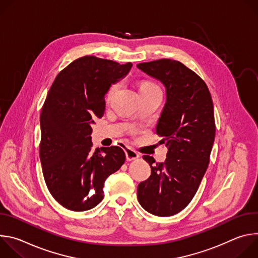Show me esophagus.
Segmentation results:
<instances>
[{
  "label": "esophagus",
  "instance_id": "34e87169",
  "mask_svg": "<svg viewBox=\"0 0 258 258\" xmlns=\"http://www.w3.org/2000/svg\"><path fill=\"white\" fill-rule=\"evenodd\" d=\"M124 152H125V156H126L127 161H134V160H136L140 157V155L134 149H132L131 147H127V148L124 150Z\"/></svg>",
  "mask_w": 258,
  "mask_h": 258
}]
</instances>
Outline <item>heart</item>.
<instances>
[{"label":"heart","mask_w":258,"mask_h":258,"mask_svg":"<svg viewBox=\"0 0 258 258\" xmlns=\"http://www.w3.org/2000/svg\"><path fill=\"white\" fill-rule=\"evenodd\" d=\"M116 88H117V85H116V84H115V85H112L111 87H110V89H109L108 92H107V98L111 97V95L115 92ZM156 88H158L156 85H154V84H152V83H149V82H145V83H142V84L140 85L139 90H152V89H156Z\"/></svg>","instance_id":"obj_1"}]
</instances>
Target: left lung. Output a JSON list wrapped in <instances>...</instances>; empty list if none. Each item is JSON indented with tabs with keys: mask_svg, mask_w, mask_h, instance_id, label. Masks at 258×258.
Segmentation results:
<instances>
[{
	"mask_svg": "<svg viewBox=\"0 0 258 258\" xmlns=\"http://www.w3.org/2000/svg\"><path fill=\"white\" fill-rule=\"evenodd\" d=\"M137 67L165 88L156 135L168 146L164 163L143 157L151 175L139 183L138 200L149 213L170 216L191 202L208 167L215 137L212 99L206 84L178 61L160 59Z\"/></svg>",
	"mask_w": 258,
	"mask_h": 258,
	"instance_id": "1",
	"label": "left lung"
}]
</instances>
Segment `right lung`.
I'll return each mask as SVG.
<instances>
[{"instance_id": "obj_1", "label": "right lung", "mask_w": 258, "mask_h": 258, "mask_svg": "<svg viewBox=\"0 0 258 258\" xmlns=\"http://www.w3.org/2000/svg\"><path fill=\"white\" fill-rule=\"evenodd\" d=\"M132 66L85 56L64 68L50 88L40 117V158L50 193L69 210L98 205L106 178L125 161L119 147L93 149L91 134L104 114L108 90Z\"/></svg>"}]
</instances>
